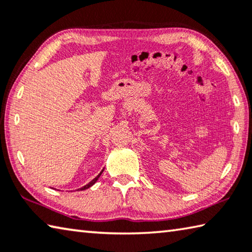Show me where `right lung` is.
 I'll return each instance as SVG.
<instances>
[{
	"instance_id": "obj_1",
	"label": "right lung",
	"mask_w": 252,
	"mask_h": 252,
	"mask_svg": "<svg viewBox=\"0 0 252 252\" xmlns=\"http://www.w3.org/2000/svg\"><path fill=\"white\" fill-rule=\"evenodd\" d=\"M102 172H103V170H102V171H101V172H100L99 174H97V177H95L94 179H93V180H92L91 182H89L87 186H84V187H82V188H81V189H80V190H85V189H88V188H90V187H92V186H93V185H94V183L96 182V180H97V179H99V177L101 176V173H102Z\"/></svg>"
}]
</instances>
